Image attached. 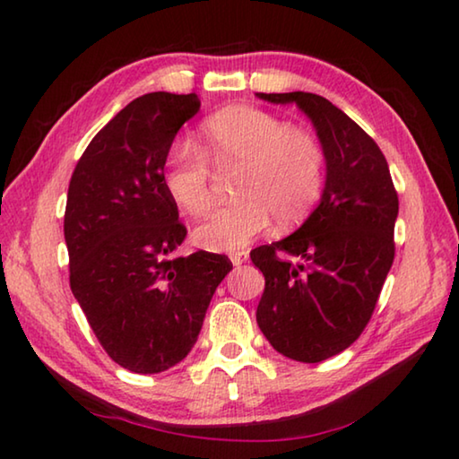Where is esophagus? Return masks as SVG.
<instances>
[{
  "mask_svg": "<svg viewBox=\"0 0 459 459\" xmlns=\"http://www.w3.org/2000/svg\"><path fill=\"white\" fill-rule=\"evenodd\" d=\"M248 259V253H245V251H240V253H232L230 255V261H232V265H243V263Z\"/></svg>",
  "mask_w": 459,
  "mask_h": 459,
  "instance_id": "obj_1",
  "label": "esophagus"
}]
</instances>
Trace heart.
<instances>
[{"label": "heart", "instance_id": "heart-1", "mask_svg": "<svg viewBox=\"0 0 459 459\" xmlns=\"http://www.w3.org/2000/svg\"><path fill=\"white\" fill-rule=\"evenodd\" d=\"M235 178L237 202L212 212L194 232L208 251H240L267 229L291 227L312 212L325 184V152L317 137L263 108L235 105L208 117L200 147H172L164 188L180 211L200 216L214 196V169Z\"/></svg>", "mask_w": 459, "mask_h": 459}]
</instances>
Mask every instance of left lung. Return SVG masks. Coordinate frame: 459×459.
Returning a JSON list of instances; mask_svg holds the SVG:
<instances>
[{"label":"left lung","mask_w":459,"mask_h":459,"mask_svg":"<svg viewBox=\"0 0 459 459\" xmlns=\"http://www.w3.org/2000/svg\"><path fill=\"white\" fill-rule=\"evenodd\" d=\"M295 103L325 152L320 204L283 240L251 251L265 275L257 324L279 354L322 362L346 351L370 322L394 259L399 196L380 147L367 131L314 92H257Z\"/></svg>","instance_id":"8db88e82"}]
</instances>
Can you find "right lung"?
I'll return each mask as SVG.
<instances>
[{
  "mask_svg": "<svg viewBox=\"0 0 459 459\" xmlns=\"http://www.w3.org/2000/svg\"><path fill=\"white\" fill-rule=\"evenodd\" d=\"M196 92H147L92 137L65 211L71 290L105 352L137 375L184 360L216 287L224 255L172 257L186 227L164 188L169 147L198 113Z\"/></svg>",
  "mask_w": 459,
  "mask_h": 459,
  "instance_id": "right-lung-1",
  "label": "right lung"
}]
</instances>
